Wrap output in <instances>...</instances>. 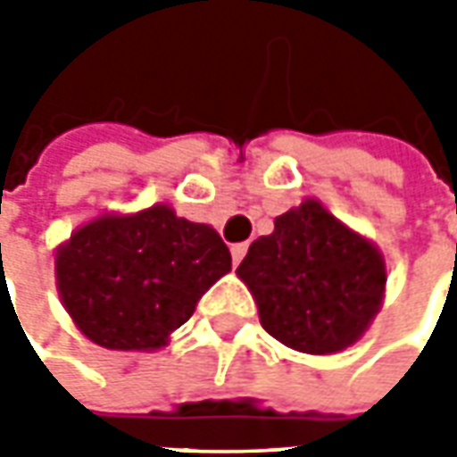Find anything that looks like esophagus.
I'll use <instances>...</instances> for the list:
<instances>
[{
	"mask_svg": "<svg viewBox=\"0 0 457 457\" xmlns=\"http://www.w3.org/2000/svg\"><path fill=\"white\" fill-rule=\"evenodd\" d=\"M246 252H249V244H234L231 246V256H234V264H238L244 256H246Z\"/></svg>",
	"mask_w": 457,
	"mask_h": 457,
	"instance_id": "1",
	"label": "esophagus"
}]
</instances>
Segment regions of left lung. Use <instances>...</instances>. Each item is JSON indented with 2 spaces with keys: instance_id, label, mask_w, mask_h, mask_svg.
<instances>
[{
  "instance_id": "1",
  "label": "left lung",
  "mask_w": 457,
  "mask_h": 457,
  "mask_svg": "<svg viewBox=\"0 0 457 457\" xmlns=\"http://www.w3.org/2000/svg\"><path fill=\"white\" fill-rule=\"evenodd\" d=\"M262 328L292 351L328 356L361 341L386 292V262L371 238L305 198L274 219L238 264Z\"/></svg>"
}]
</instances>
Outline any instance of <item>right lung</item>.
<instances>
[{
	"mask_svg": "<svg viewBox=\"0 0 457 457\" xmlns=\"http://www.w3.org/2000/svg\"><path fill=\"white\" fill-rule=\"evenodd\" d=\"M231 252L167 203L104 213L55 249V287L80 333L112 351H157L193 315Z\"/></svg>",
	"mask_w": 457,
	"mask_h": 457,
	"instance_id": "1",
	"label": "right lung"
}]
</instances>
